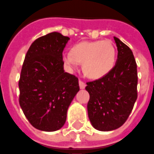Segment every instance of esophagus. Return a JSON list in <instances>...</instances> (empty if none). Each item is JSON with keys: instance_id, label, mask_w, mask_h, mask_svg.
<instances>
[{"instance_id": "esophagus-1", "label": "esophagus", "mask_w": 154, "mask_h": 154, "mask_svg": "<svg viewBox=\"0 0 154 154\" xmlns=\"http://www.w3.org/2000/svg\"><path fill=\"white\" fill-rule=\"evenodd\" d=\"M79 87H80V89H84L85 87H86V84L83 83V81L79 80Z\"/></svg>"}]
</instances>
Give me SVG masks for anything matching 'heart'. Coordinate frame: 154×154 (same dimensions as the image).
Returning <instances> with one entry per match:
<instances>
[{"label": "heart", "mask_w": 154, "mask_h": 154, "mask_svg": "<svg viewBox=\"0 0 154 154\" xmlns=\"http://www.w3.org/2000/svg\"><path fill=\"white\" fill-rule=\"evenodd\" d=\"M116 48L109 40L83 41L75 44L71 53H64L63 61L70 68H75L78 63L86 75L98 79L110 73L116 62Z\"/></svg>", "instance_id": "1"}]
</instances>
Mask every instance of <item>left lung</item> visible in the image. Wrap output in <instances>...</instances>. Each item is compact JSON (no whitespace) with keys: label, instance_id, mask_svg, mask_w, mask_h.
<instances>
[{"label":"left lung","instance_id":"obj_1","mask_svg":"<svg viewBox=\"0 0 154 154\" xmlns=\"http://www.w3.org/2000/svg\"><path fill=\"white\" fill-rule=\"evenodd\" d=\"M118 58L114 68L103 78L87 83V112L99 131L116 130L125 123L137 98V64L132 51L114 36Z\"/></svg>","mask_w":154,"mask_h":154}]
</instances>
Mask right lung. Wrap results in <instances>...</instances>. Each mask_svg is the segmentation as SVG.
<instances>
[{"label":"right lung","instance_id":"add662e5","mask_svg":"<svg viewBox=\"0 0 154 154\" xmlns=\"http://www.w3.org/2000/svg\"><path fill=\"white\" fill-rule=\"evenodd\" d=\"M69 37L51 32L38 38L27 52L19 81L20 106L32 126L52 132L66 122L79 91L78 78L65 72L63 51Z\"/></svg>","mask_w":154,"mask_h":154}]
</instances>
